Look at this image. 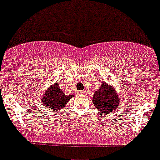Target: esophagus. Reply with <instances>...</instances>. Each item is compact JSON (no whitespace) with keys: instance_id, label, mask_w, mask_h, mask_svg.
<instances>
[{"instance_id":"34e87169","label":"esophagus","mask_w":160,"mask_h":160,"mask_svg":"<svg viewBox=\"0 0 160 160\" xmlns=\"http://www.w3.org/2000/svg\"><path fill=\"white\" fill-rule=\"evenodd\" d=\"M80 94H85L86 93V91H81V92H79Z\"/></svg>"}]
</instances>
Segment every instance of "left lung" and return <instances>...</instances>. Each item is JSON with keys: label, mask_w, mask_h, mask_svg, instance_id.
I'll return each instance as SVG.
<instances>
[{"label": "left lung", "mask_w": 160, "mask_h": 160, "mask_svg": "<svg viewBox=\"0 0 160 160\" xmlns=\"http://www.w3.org/2000/svg\"><path fill=\"white\" fill-rule=\"evenodd\" d=\"M120 98L113 87L110 86L107 82H103L98 91H96L92 98L94 107L104 114L110 112L119 107Z\"/></svg>", "instance_id": "obj_1"}]
</instances>
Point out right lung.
Returning <instances> with one entry per match:
<instances>
[{
    "mask_svg": "<svg viewBox=\"0 0 160 160\" xmlns=\"http://www.w3.org/2000/svg\"><path fill=\"white\" fill-rule=\"evenodd\" d=\"M73 97V95H65V93L59 88L58 82H55L45 91L41 101L43 104L48 108L52 110H61Z\"/></svg>",
    "mask_w": 160,
    "mask_h": 160,
    "instance_id": "1",
    "label": "right lung"
}]
</instances>
